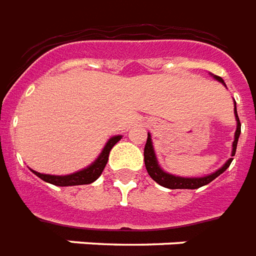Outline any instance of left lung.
<instances>
[{
    "mask_svg": "<svg viewBox=\"0 0 256 256\" xmlns=\"http://www.w3.org/2000/svg\"><path fill=\"white\" fill-rule=\"evenodd\" d=\"M212 77L216 80L218 82H222L223 85L226 86L224 81L222 78L218 77V76H214L211 74ZM234 114L235 120H236V130H235L234 136V142H232V152H231V158L227 160L226 164H223L222 168H218L214 172H211L208 175H204V176H179V175H172L170 172H166L164 170H162V168L158 164V160H156V152H154V146H152V140L150 132H148V142H146V146H144V166H146V170H148V175L152 176L154 180H156L158 184L164 187H168V188H190V190H194V188H199V187L206 186L210 182H212L216 176L224 172V171L228 168V166L232 162V156H235V152H236V144H238L239 136H240V120H239L238 112H236V102L234 100Z\"/></svg>",
    "mask_w": 256,
    "mask_h": 256,
    "instance_id": "8db88e82",
    "label": "left lung"
}]
</instances>
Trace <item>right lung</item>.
Returning a JSON list of instances; mask_svg holds the SVG:
<instances>
[{"mask_svg":"<svg viewBox=\"0 0 256 256\" xmlns=\"http://www.w3.org/2000/svg\"><path fill=\"white\" fill-rule=\"evenodd\" d=\"M122 136H112L110 140L106 142L104 148H102V152L98 156L94 162L92 164H88L86 168H82L80 171H76L73 174L68 175H50V174H41V172H37V171L32 170L33 174H36L38 178H41L42 180H45L48 183H52V184H56V186H78V184H88V183H92L94 180L100 178V175L102 174L104 166L108 164V154H110V150L114 148V144L120 140Z\"/></svg>","mask_w":256,"mask_h":256,"instance_id":"obj_1","label":"right lung"}]
</instances>
